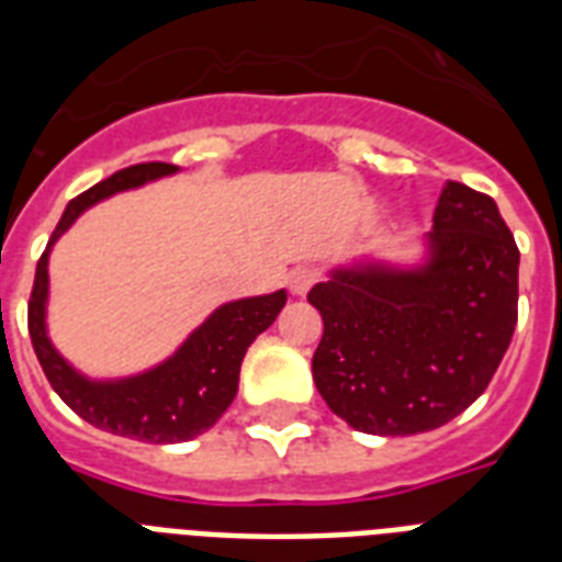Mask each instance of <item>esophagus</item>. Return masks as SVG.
I'll use <instances>...</instances> for the list:
<instances>
[{"mask_svg":"<svg viewBox=\"0 0 562 562\" xmlns=\"http://www.w3.org/2000/svg\"><path fill=\"white\" fill-rule=\"evenodd\" d=\"M315 282H317L315 268H306V265H303V268H294V271H291L289 289H291V294L303 297V294H308V289H312Z\"/></svg>","mask_w":562,"mask_h":562,"instance_id":"esophagus-1","label":"esophagus"}]
</instances>
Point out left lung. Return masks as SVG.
I'll return each instance as SVG.
<instances>
[{
  "label": "left lung",
  "instance_id": "1",
  "mask_svg": "<svg viewBox=\"0 0 562 562\" xmlns=\"http://www.w3.org/2000/svg\"><path fill=\"white\" fill-rule=\"evenodd\" d=\"M308 303L324 317L312 375L326 405L364 435H419L470 408L505 359L519 247L490 194L446 180L419 262L361 256Z\"/></svg>",
  "mask_w": 562,
  "mask_h": 562
}]
</instances>
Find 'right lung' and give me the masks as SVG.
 <instances>
[{
  "instance_id": "obj_1",
  "label": "right lung",
  "mask_w": 562,
  "mask_h": 562,
  "mask_svg": "<svg viewBox=\"0 0 562 562\" xmlns=\"http://www.w3.org/2000/svg\"><path fill=\"white\" fill-rule=\"evenodd\" d=\"M171 162H139L101 180L75 201L57 221L34 273L29 303V333L34 352L55 393L90 426L145 443H183L203 435L229 408L238 391V370L247 347L277 321L285 306V289L259 297L229 300L203 321L169 359L122 379H90L75 370L48 338V256L52 247L83 210L113 194L139 189L178 175Z\"/></svg>"
}]
</instances>
